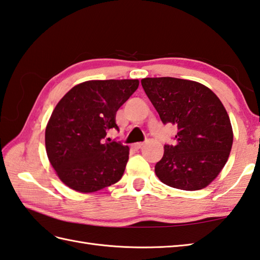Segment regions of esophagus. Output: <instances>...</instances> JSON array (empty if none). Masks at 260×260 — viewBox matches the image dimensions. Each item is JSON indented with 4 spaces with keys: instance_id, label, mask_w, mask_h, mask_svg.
<instances>
[{
    "instance_id": "esophagus-1",
    "label": "esophagus",
    "mask_w": 260,
    "mask_h": 260,
    "mask_svg": "<svg viewBox=\"0 0 260 260\" xmlns=\"http://www.w3.org/2000/svg\"><path fill=\"white\" fill-rule=\"evenodd\" d=\"M143 145H144V143H135V144H133V147L135 150H140L141 147H143Z\"/></svg>"
}]
</instances>
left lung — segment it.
I'll list each match as a JSON object with an SVG mask.
<instances>
[{"instance_id":"obj_1","label":"left lung","mask_w":260,"mask_h":260,"mask_svg":"<svg viewBox=\"0 0 260 260\" xmlns=\"http://www.w3.org/2000/svg\"><path fill=\"white\" fill-rule=\"evenodd\" d=\"M142 86L164 124L176 125L175 145H165L155 175L164 184L198 190L215 179L233 143L229 115L207 86L176 78H145Z\"/></svg>"}]
</instances>
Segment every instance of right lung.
I'll list each match as a JSON object with an SVG mask.
<instances>
[{
    "mask_svg": "<svg viewBox=\"0 0 260 260\" xmlns=\"http://www.w3.org/2000/svg\"><path fill=\"white\" fill-rule=\"evenodd\" d=\"M139 80H92L73 86L56 105L45 131L50 165L64 184L93 192L123 177L129 149L107 141L118 129L116 113L139 88Z\"/></svg>",
    "mask_w": 260,
    "mask_h": 260,
    "instance_id": "right-lung-1",
    "label": "right lung"
}]
</instances>
